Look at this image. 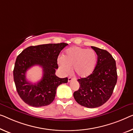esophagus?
<instances>
[{
	"label": "esophagus",
	"instance_id": "obj_1",
	"mask_svg": "<svg viewBox=\"0 0 133 133\" xmlns=\"http://www.w3.org/2000/svg\"><path fill=\"white\" fill-rule=\"evenodd\" d=\"M75 80H76V79H75V78H72V77H69V78H68V81H69V82H70V81H75Z\"/></svg>",
	"mask_w": 133,
	"mask_h": 133
}]
</instances>
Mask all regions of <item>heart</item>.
<instances>
[{
	"label": "heart",
	"mask_w": 133,
	"mask_h": 133,
	"mask_svg": "<svg viewBox=\"0 0 133 133\" xmlns=\"http://www.w3.org/2000/svg\"><path fill=\"white\" fill-rule=\"evenodd\" d=\"M97 55L92 49L79 46H73L67 49L63 57L58 59L60 69L65 73H69L73 66L74 72L81 78L90 75L96 67Z\"/></svg>",
	"instance_id": "heart-1"
}]
</instances>
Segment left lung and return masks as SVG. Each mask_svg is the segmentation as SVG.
Here are the masks:
<instances>
[{
    "mask_svg": "<svg viewBox=\"0 0 133 133\" xmlns=\"http://www.w3.org/2000/svg\"><path fill=\"white\" fill-rule=\"evenodd\" d=\"M97 55L94 70L86 78L78 79L79 88L73 97L81 106L95 108L104 104L112 96L117 82L116 62L109 52L91 46Z\"/></svg>",
    "mask_w": 133,
    "mask_h": 133,
    "instance_id": "left-lung-1",
    "label": "left lung"
}]
</instances>
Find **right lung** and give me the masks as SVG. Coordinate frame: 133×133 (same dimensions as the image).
Returning <instances> with one entry per match:
<instances>
[{"label": "right lung", "mask_w": 133, "mask_h": 133, "mask_svg": "<svg viewBox=\"0 0 133 133\" xmlns=\"http://www.w3.org/2000/svg\"><path fill=\"white\" fill-rule=\"evenodd\" d=\"M67 45L60 43L30 46L18 55L14 79L18 94L25 103L35 108L48 106L54 101L57 87L67 82L68 78H60L55 73L58 68V55ZM36 65L43 68V76L39 82L32 84L26 80V72Z\"/></svg>", "instance_id": "1"}]
</instances>
